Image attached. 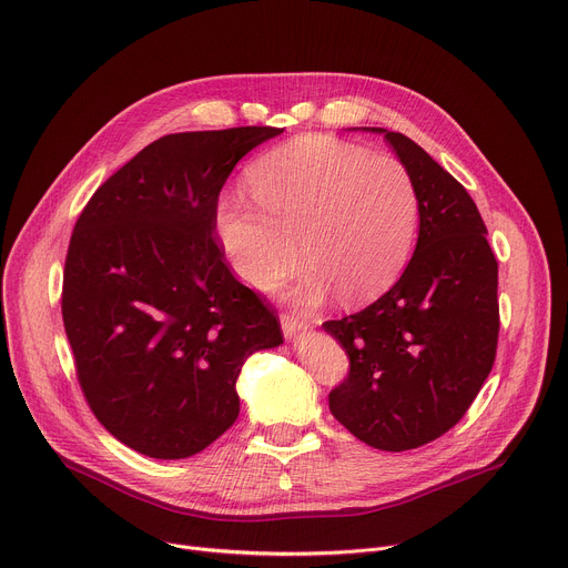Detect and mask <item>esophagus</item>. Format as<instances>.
Listing matches in <instances>:
<instances>
[{"mask_svg": "<svg viewBox=\"0 0 568 568\" xmlns=\"http://www.w3.org/2000/svg\"><path fill=\"white\" fill-rule=\"evenodd\" d=\"M280 323H282V332L286 338H295L300 332L306 329V318L295 316V313H284Z\"/></svg>", "mask_w": 568, "mask_h": 568, "instance_id": "1", "label": "esophagus"}]
</instances>
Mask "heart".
<instances>
[{"mask_svg":"<svg viewBox=\"0 0 568 568\" xmlns=\"http://www.w3.org/2000/svg\"><path fill=\"white\" fill-rule=\"evenodd\" d=\"M247 182L257 209L223 199L216 210L221 245L247 286L273 288L300 252L308 268L291 295L302 304L323 302L332 286L361 304L399 277L419 219L415 182L399 160L304 138L262 158Z\"/></svg>","mask_w":568,"mask_h":568,"instance_id":"b5f03b06","label":"heart"}]
</instances>
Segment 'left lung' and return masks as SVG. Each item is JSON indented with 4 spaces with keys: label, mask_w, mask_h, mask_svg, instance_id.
<instances>
[{
    "label": "left lung",
    "mask_w": 568,
    "mask_h": 568,
    "mask_svg": "<svg viewBox=\"0 0 568 568\" xmlns=\"http://www.w3.org/2000/svg\"><path fill=\"white\" fill-rule=\"evenodd\" d=\"M379 133L408 169L419 234L399 282L343 321L325 323L349 356L332 415L382 452L417 449L460 422L494 365L498 264L467 189L402 133Z\"/></svg>",
    "instance_id": "left-lung-1"
}]
</instances>
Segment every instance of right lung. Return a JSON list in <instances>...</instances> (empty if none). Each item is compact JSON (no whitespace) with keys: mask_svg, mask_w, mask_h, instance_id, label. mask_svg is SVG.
Returning <instances> with one entry per match:
<instances>
[{"mask_svg":"<svg viewBox=\"0 0 568 568\" xmlns=\"http://www.w3.org/2000/svg\"><path fill=\"white\" fill-rule=\"evenodd\" d=\"M280 129L175 133L112 173L81 212L62 275V323L97 419L149 458L210 447L239 415L247 356L282 345L275 311L214 239L236 162Z\"/></svg>","mask_w":568,"mask_h":568,"instance_id":"obj_1","label":"right lung"}]
</instances>
